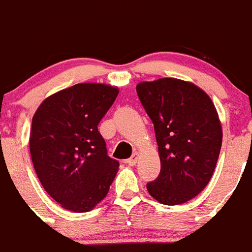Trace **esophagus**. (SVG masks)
Wrapping results in <instances>:
<instances>
[{
	"mask_svg": "<svg viewBox=\"0 0 252 252\" xmlns=\"http://www.w3.org/2000/svg\"><path fill=\"white\" fill-rule=\"evenodd\" d=\"M137 159H139V154L135 153V154H132V155H131V158H128V159L126 160V162H127L130 166H133L135 164H136Z\"/></svg>",
	"mask_w": 252,
	"mask_h": 252,
	"instance_id": "34e87169",
	"label": "esophagus"
}]
</instances>
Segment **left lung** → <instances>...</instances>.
Masks as SVG:
<instances>
[{
    "instance_id": "1",
    "label": "left lung",
    "mask_w": 252,
    "mask_h": 252,
    "mask_svg": "<svg viewBox=\"0 0 252 252\" xmlns=\"http://www.w3.org/2000/svg\"><path fill=\"white\" fill-rule=\"evenodd\" d=\"M136 92L154 124L161 162L148 192L166 206L186 203L206 188L221 151L215 104L201 88L175 78L142 82Z\"/></svg>"
}]
</instances>
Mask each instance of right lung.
I'll use <instances>...</instances> for the list:
<instances>
[{
    "label": "right lung",
    "mask_w": 252,
    "mask_h": 252,
    "mask_svg": "<svg viewBox=\"0 0 252 252\" xmlns=\"http://www.w3.org/2000/svg\"><path fill=\"white\" fill-rule=\"evenodd\" d=\"M116 87L81 83L50 95L32 117L30 154L40 183L62 207L88 212L107 195L120 162L108 157L98 124Z\"/></svg>",
    "instance_id": "obj_1"
}]
</instances>
